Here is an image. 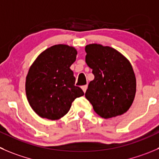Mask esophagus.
<instances>
[{
  "mask_svg": "<svg viewBox=\"0 0 159 159\" xmlns=\"http://www.w3.org/2000/svg\"><path fill=\"white\" fill-rule=\"evenodd\" d=\"M81 89H82L83 92H86V90H87V89H88V85H87V84H86V85H83V86H81Z\"/></svg>",
  "mask_w": 159,
  "mask_h": 159,
  "instance_id": "1",
  "label": "esophagus"
}]
</instances>
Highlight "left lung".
Instances as JSON below:
<instances>
[{
	"label": "left lung",
	"instance_id": "left-lung-1",
	"mask_svg": "<svg viewBox=\"0 0 159 159\" xmlns=\"http://www.w3.org/2000/svg\"><path fill=\"white\" fill-rule=\"evenodd\" d=\"M85 62L95 76L85 97L102 118L125 113L136 94V78L130 61L110 47L92 43L85 47Z\"/></svg>",
	"mask_w": 159,
	"mask_h": 159
}]
</instances>
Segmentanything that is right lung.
Listing matches in <instances>:
<instances>
[{"instance_id":"obj_1","label":"right lung","mask_w":159,"mask_h":159,"mask_svg":"<svg viewBox=\"0 0 159 159\" xmlns=\"http://www.w3.org/2000/svg\"><path fill=\"white\" fill-rule=\"evenodd\" d=\"M76 49L65 44L50 47L37 57L25 79V93L34 112L42 118L57 120L70 110L76 98L84 95L75 86L70 67L76 60Z\"/></svg>"}]
</instances>
